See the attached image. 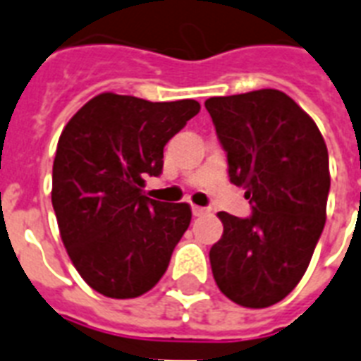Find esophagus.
<instances>
[{
	"label": "esophagus",
	"instance_id": "1",
	"mask_svg": "<svg viewBox=\"0 0 361 361\" xmlns=\"http://www.w3.org/2000/svg\"><path fill=\"white\" fill-rule=\"evenodd\" d=\"M190 209H192V215H195V216H202L207 211L206 207H200V206H192Z\"/></svg>",
	"mask_w": 361,
	"mask_h": 361
}]
</instances>
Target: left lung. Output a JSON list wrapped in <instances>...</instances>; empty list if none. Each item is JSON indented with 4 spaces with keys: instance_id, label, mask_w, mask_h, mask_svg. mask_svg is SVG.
Masks as SVG:
<instances>
[{
    "instance_id": "8db88e82",
    "label": "left lung",
    "mask_w": 361,
    "mask_h": 361,
    "mask_svg": "<svg viewBox=\"0 0 361 361\" xmlns=\"http://www.w3.org/2000/svg\"><path fill=\"white\" fill-rule=\"evenodd\" d=\"M247 219L219 213L211 247L216 286L245 307L280 302L304 276L326 221L328 150L317 124L286 92L262 89L206 99Z\"/></svg>"
}]
</instances>
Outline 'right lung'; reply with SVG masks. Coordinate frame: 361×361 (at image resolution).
<instances>
[{
    "label": "right lung",
    "instance_id": "obj_1",
    "mask_svg": "<svg viewBox=\"0 0 361 361\" xmlns=\"http://www.w3.org/2000/svg\"><path fill=\"white\" fill-rule=\"evenodd\" d=\"M200 111L196 99L148 102L104 92L59 137L51 204L70 259L109 298H135L165 274L190 224L189 204L142 195L163 171V148Z\"/></svg>",
    "mask_w": 361,
    "mask_h": 361
}]
</instances>
